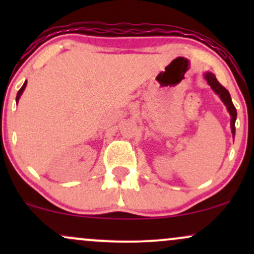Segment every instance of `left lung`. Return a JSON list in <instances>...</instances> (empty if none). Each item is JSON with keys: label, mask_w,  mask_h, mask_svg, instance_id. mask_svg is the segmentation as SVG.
I'll return each instance as SVG.
<instances>
[{"label": "left lung", "mask_w": 254, "mask_h": 254, "mask_svg": "<svg viewBox=\"0 0 254 254\" xmlns=\"http://www.w3.org/2000/svg\"><path fill=\"white\" fill-rule=\"evenodd\" d=\"M204 78H205V81L208 82L209 86H210V88L216 93L218 97H220L221 100H222V103L224 104V106L227 107V111H228L230 115V129H232V135H233V138H234L235 121H237V109H235V106L233 105L229 92L224 88L222 84H220V82H218L217 78L215 77V75L212 74V72L210 71L204 72Z\"/></svg>", "instance_id": "1"}]
</instances>
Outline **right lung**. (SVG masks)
I'll return each mask as SVG.
<instances>
[{
	"instance_id": "add662e5",
	"label": "right lung",
	"mask_w": 254,
	"mask_h": 254,
	"mask_svg": "<svg viewBox=\"0 0 254 254\" xmlns=\"http://www.w3.org/2000/svg\"><path fill=\"white\" fill-rule=\"evenodd\" d=\"M26 84H27V81H25V83L22 84V87L19 89V92H17V94H16V104L19 103V99H20V97H21L22 93H24V90L26 88Z\"/></svg>"
}]
</instances>
